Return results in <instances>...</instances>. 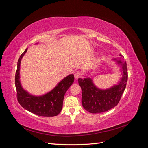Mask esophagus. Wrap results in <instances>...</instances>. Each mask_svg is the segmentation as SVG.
Returning <instances> with one entry per match:
<instances>
[{
    "label": "esophagus",
    "instance_id": "1",
    "mask_svg": "<svg viewBox=\"0 0 148 148\" xmlns=\"http://www.w3.org/2000/svg\"><path fill=\"white\" fill-rule=\"evenodd\" d=\"M74 76H75V79H78V78L81 77L82 74H81V73H80V71H76V72L75 73Z\"/></svg>",
    "mask_w": 148,
    "mask_h": 148
}]
</instances>
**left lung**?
<instances>
[{"label":"left lung","instance_id":"1","mask_svg":"<svg viewBox=\"0 0 148 148\" xmlns=\"http://www.w3.org/2000/svg\"><path fill=\"white\" fill-rule=\"evenodd\" d=\"M123 58L120 54L118 59H112L120 66L122 77L117 84H114L110 88L102 89L97 88L92 79L88 76L83 79L78 78V83L82 91V105L89 112H104L118 104L126 88L128 79L127 63L123 61Z\"/></svg>","mask_w":148,"mask_h":148}]
</instances>
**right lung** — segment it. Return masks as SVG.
Wrapping results in <instances>:
<instances>
[{
	"mask_svg": "<svg viewBox=\"0 0 148 148\" xmlns=\"http://www.w3.org/2000/svg\"><path fill=\"white\" fill-rule=\"evenodd\" d=\"M27 50L28 49H26L20 56L17 64L15 82L18 101L21 107L31 113L42 117H54L60 112L65 94L74 82V75L70 74L65 77L51 91L44 95H31L23 88L20 82L21 60Z\"/></svg>",
	"mask_w": 148,
	"mask_h": 148,
	"instance_id": "1",
	"label": "right lung"
}]
</instances>
